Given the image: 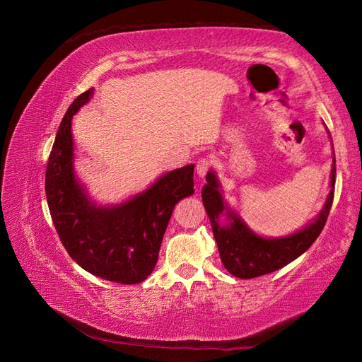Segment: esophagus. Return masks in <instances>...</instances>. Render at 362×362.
I'll return each instance as SVG.
<instances>
[{
	"instance_id": "1",
	"label": "esophagus",
	"mask_w": 362,
	"mask_h": 362,
	"mask_svg": "<svg viewBox=\"0 0 362 362\" xmlns=\"http://www.w3.org/2000/svg\"><path fill=\"white\" fill-rule=\"evenodd\" d=\"M213 165H214V163H213L211 158H208V157L200 158V160H199L197 165H196V171H197L199 177H205V175L208 174V171L213 168Z\"/></svg>"
}]
</instances>
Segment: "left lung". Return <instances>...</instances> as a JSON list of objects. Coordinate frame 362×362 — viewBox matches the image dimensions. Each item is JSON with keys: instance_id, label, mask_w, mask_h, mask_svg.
<instances>
[{"instance_id": "left-lung-1", "label": "left lung", "mask_w": 362, "mask_h": 362, "mask_svg": "<svg viewBox=\"0 0 362 362\" xmlns=\"http://www.w3.org/2000/svg\"><path fill=\"white\" fill-rule=\"evenodd\" d=\"M332 166L330 192L327 197L322 211L305 228L293 233L287 238L265 239L257 236L245 225L239 214L225 204L221 194V185L217 182L216 174L209 171L206 174V185L202 189V200L213 226V234L219 248V255L223 267L233 276L240 279H251V277L264 276L273 273L287 264L293 262L296 257L312 247V243L321 234L324 225L329 217L330 208L334 196V179L336 166ZM225 212L229 223L221 226L218 216Z\"/></svg>"}]
</instances>
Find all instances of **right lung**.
Listing matches in <instances>:
<instances>
[{
  "label": "right lung",
  "instance_id": "obj_1",
  "mask_svg": "<svg viewBox=\"0 0 362 362\" xmlns=\"http://www.w3.org/2000/svg\"><path fill=\"white\" fill-rule=\"evenodd\" d=\"M83 92L66 111L46 168V197L63 247L83 270L119 284H139L153 273L173 209L194 194V165L166 173L117 206H97L74 173L72 117L89 102Z\"/></svg>",
  "mask_w": 362,
  "mask_h": 362
}]
</instances>
